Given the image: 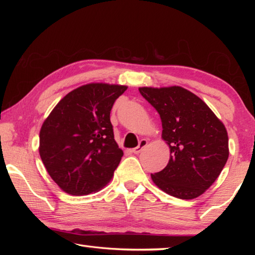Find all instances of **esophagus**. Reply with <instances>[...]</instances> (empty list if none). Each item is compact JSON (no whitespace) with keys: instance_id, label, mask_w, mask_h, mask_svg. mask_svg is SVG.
Instances as JSON below:
<instances>
[{"instance_id":"34e87169","label":"esophagus","mask_w":255,"mask_h":255,"mask_svg":"<svg viewBox=\"0 0 255 255\" xmlns=\"http://www.w3.org/2000/svg\"><path fill=\"white\" fill-rule=\"evenodd\" d=\"M147 144H148V141H147V139H140V141H139V145L137 146V147H135V148H132V150L131 152L133 153V154H139L141 150H143L146 146H147Z\"/></svg>"}]
</instances>
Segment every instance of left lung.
I'll list each match as a JSON object with an SVG mask.
<instances>
[{
  "label": "left lung",
  "mask_w": 255,
  "mask_h": 255,
  "mask_svg": "<svg viewBox=\"0 0 255 255\" xmlns=\"http://www.w3.org/2000/svg\"><path fill=\"white\" fill-rule=\"evenodd\" d=\"M139 92L158 112L162 138L170 148L167 165L150 174L153 182L179 199L201 196L230 155L225 126L199 97L181 86H144Z\"/></svg>",
  "instance_id": "left-lung-1"
}]
</instances>
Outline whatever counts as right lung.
Here are the masks:
<instances>
[{"instance_id": "obj_1", "label": "right lung", "mask_w": 255, "mask_h": 255, "mask_svg": "<svg viewBox=\"0 0 255 255\" xmlns=\"http://www.w3.org/2000/svg\"><path fill=\"white\" fill-rule=\"evenodd\" d=\"M126 85L90 83L60 100L42 124L39 154L58 187L72 196L98 192L112 179L124 152L110 122Z\"/></svg>"}]
</instances>
